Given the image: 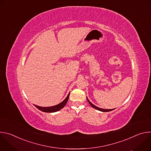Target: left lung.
Returning a JSON list of instances; mask_svg holds the SVG:
<instances>
[{
    "mask_svg": "<svg viewBox=\"0 0 151 151\" xmlns=\"http://www.w3.org/2000/svg\"><path fill=\"white\" fill-rule=\"evenodd\" d=\"M87 100H88V103H90V105L93 107V108H94V109H97V110H98V111H101V112H110V111H113V110H114V109H105L100 108V107H97V106H96L94 105L93 103H91L90 101V100H88V99L87 98Z\"/></svg>",
    "mask_w": 151,
    "mask_h": 151,
    "instance_id": "1",
    "label": "left lung"
}]
</instances>
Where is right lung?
Returning a JSON list of instances; mask_svg holds the SVG:
<instances>
[{
    "mask_svg": "<svg viewBox=\"0 0 151 151\" xmlns=\"http://www.w3.org/2000/svg\"><path fill=\"white\" fill-rule=\"evenodd\" d=\"M69 95H70V93H69V94L68 95V96L66 97V98L64 99L62 102H61L60 103L53 106H50V107H42V106H39L37 105H35V106L39 110L44 112H48V113H52V112H57L58 111H60V109H61L62 108H63L64 106H65L68 101L69 97Z\"/></svg>",
    "mask_w": 151,
    "mask_h": 151,
    "instance_id": "obj_1",
    "label": "right lung"
}]
</instances>
